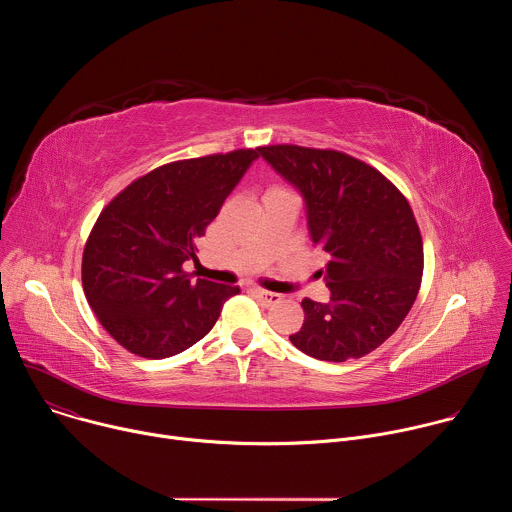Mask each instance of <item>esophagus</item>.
I'll use <instances>...</instances> for the list:
<instances>
[{
	"instance_id": "esophagus-1",
	"label": "esophagus",
	"mask_w": 512,
	"mask_h": 512,
	"mask_svg": "<svg viewBox=\"0 0 512 512\" xmlns=\"http://www.w3.org/2000/svg\"><path fill=\"white\" fill-rule=\"evenodd\" d=\"M253 296L263 304V306H275L281 302L279 294H273V291H265V289H253Z\"/></svg>"
}]
</instances>
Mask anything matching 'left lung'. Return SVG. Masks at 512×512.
<instances>
[{
    "instance_id": "1",
    "label": "left lung",
    "mask_w": 512,
    "mask_h": 512,
    "mask_svg": "<svg viewBox=\"0 0 512 512\" xmlns=\"http://www.w3.org/2000/svg\"><path fill=\"white\" fill-rule=\"evenodd\" d=\"M257 152L300 192L310 239L328 257L330 302H302L306 318L291 344L328 362L373 352L401 326L421 283L423 243L409 202L381 172L334 150Z\"/></svg>"
}]
</instances>
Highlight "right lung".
Here are the masks:
<instances>
[{"label":"right lung","instance_id":"1","mask_svg":"<svg viewBox=\"0 0 512 512\" xmlns=\"http://www.w3.org/2000/svg\"><path fill=\"white\" fill-rule=\"evenodd\" d=\"M257 150L156 168L99 214L83 253V289L103 328L143 358L174 356L204 338L239 287L194 279L198 239Z\"/></svg>","mask_w":512,"mask_h":512}]
</instances>
